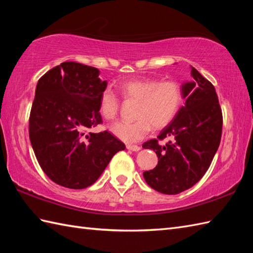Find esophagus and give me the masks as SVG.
Here are the masks:
<instances>
[{
  "instance_id": "34e87169",
  "label": "esophagus",
  "mask_w": 253,
  "mask_h": 253,
  "mask_svg": "<svg viewBox=\"0 0 253 253\" xmlns=\"http://www.w3.org/2000/svg\"><path fill=\"white\" fill-rule=\"evenodd\" d=\"M126 148L128 150H130V151H135V152H137V151H139V150H140V147L135 146V144H127Z\"/></svg>"
}]
</instances>
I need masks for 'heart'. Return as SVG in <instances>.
<instances>
[{"mask_svg":"<svg viewBox=\"0 0 253 253\" xmlns=\"http://www.w3.org/2000/svg\"><path fill=\"white\" fill-rule=\"evenodd\" d=\"M123 96L138 101L136 121H121L110 126L111 132L124 142L140 141L151 131L152 126L161 129L174 120L182 102V87L176 80L135 79L120 84ZM121 102L111 88H105L100 95L99 111L105 120L117 116Z\"/></svg>","mask_w":253,"mask_h":253,"instance_id":"heart-1","label":"heart"}]
</instances>
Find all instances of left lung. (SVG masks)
Segmentation results:
<instances>
[{"instance_id": "1", "label": "left lung", "mask_w": 253, "mask_h": 253, "mask_svg": "<svg viewBox=\"0 0 253 253\" xmlns=\"http://www.w3.org/2000/svg\"><path fill=\"white\" fill-rule=\"evenodd\" d=\"M185 105L157 139L142 144L159 162L143 173L147 184L161 193L177 195L200 180L211 165L222 137L223 116L214 85L191 67V80L181 84ZM171 140L161 146L159 140Z\"/></svg>"}]
</instances>
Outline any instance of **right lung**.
Segmentation results:
<instances>
[{
	"instance_id": "obj_1",
	"label": "right lung",
	"mask_w": 253,
	"mask_h": 253,
	"mask_svg": "<svg viewBox=\"0 0 253 253\" xmlns=\"http://www.w3.org/2000/svg\"><path fill=\"white\" fill-rule=\"evenodd\" d=\"M98 68L64 62L37 84L29 138L42 170L55 184L84 189L95 182L125 144L109 131L87 132L102 123L100 95L107 83Z\"/></svg>"
}]
</instances>
